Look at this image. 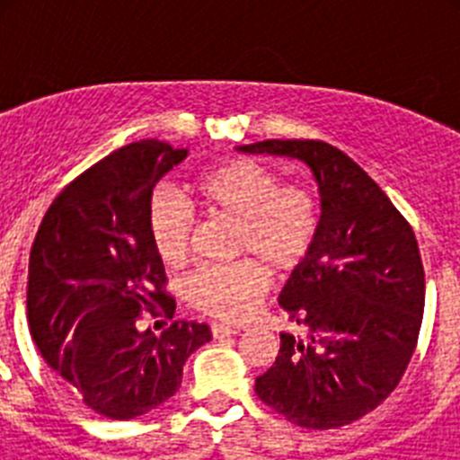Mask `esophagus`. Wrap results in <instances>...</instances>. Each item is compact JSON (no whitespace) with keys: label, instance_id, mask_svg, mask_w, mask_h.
Returning a JSON list of instances; mask_svg holds the SVG:
<instances>
[{"label":"esophagus","instance_id":"1","mask_svg":"<svg viewBox=\"0 0 460 460\" xmlns=\"http://www.w3.org/2000/svg\"><path fill=\"white\" fill-rule=\"evenodd\" d=\"M211 334L221 339V336H233L239 334V327H230V324H223V323H214L211 324Z\"/></svg>","mask_w":460,"mask_h":460}]
</instances>
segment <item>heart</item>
I'll return each instance as SVG.
<instances>
[{"instance_id": "obj_1", "label": "heart", "mask_w": 460, "mask_h": 460, "mask_svg": "<svg viewBox=\"0 0 460 460\" xmlns=\"http://www.w3.org/2000/svg\"><path fill=\"white\" fill-rule=\"evenodd\" d=\"M189 190L202 214L234 221V255L251 260L195 270L184 283L186 299L211 318L242 323L267 295L265 269L276 279H290L311 260L323 233L320 198L299 181L279 184L276 172L249 158L207 165ZM147 233L165 265H184L193 249V209L174 193L154 190L147 202Z\"/></svg>"}]
</instances>
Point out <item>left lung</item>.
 <instances>
[{
    "mask_svg": "<svg viewBox=\"0 0 460 460\" xmlns=\"http://www.w3.org/2000/svg\"><path fill=\"white\" fill-rule=\"evenodd\" d=\"M246 154L299 158L323 195V233L280 295L306 339L280 334L255 394L311 430L361 420L398 387L420 339L426 279L408 218L348 154L323 140H262Z\"/></svg>",
    "mask_w": 460,
    "mask_h": 460,
    "instance_id": "obj_1",
    "label": "left lung"
}]
</instances>
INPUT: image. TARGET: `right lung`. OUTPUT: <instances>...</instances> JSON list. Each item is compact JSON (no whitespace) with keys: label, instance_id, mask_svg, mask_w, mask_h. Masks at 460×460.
<instances>
[{"label":"right lung","instance_id":"obj_1","mask_svg":"<svg viewBox=\"0 0 460 460\" xmlns=\"http://www.w3.org/2000/svg\"><path fill=\"white\" fill-rule=\"evenodd\" d=\"M184 156L168 142L140 140L101 158L57 195L31 246L27 320L36 348L108 420L165 403L186 359L211 341L207 323L173 320L161 337L144 329L149 317L174 315L147 202Z\"/></svg>","mask_w":460,"mask_h":460}]
</instances>
